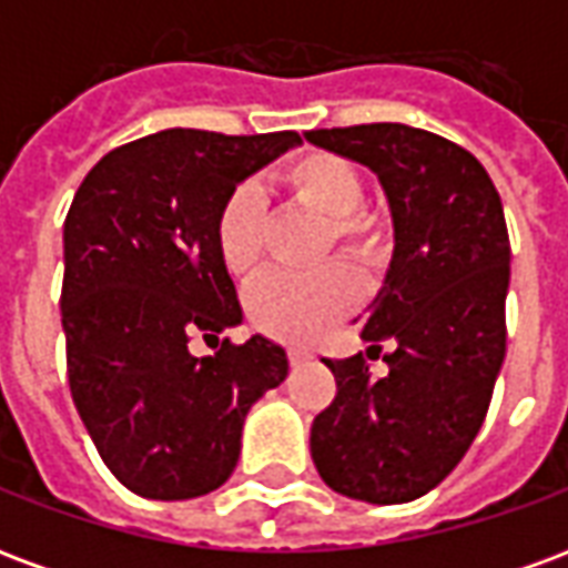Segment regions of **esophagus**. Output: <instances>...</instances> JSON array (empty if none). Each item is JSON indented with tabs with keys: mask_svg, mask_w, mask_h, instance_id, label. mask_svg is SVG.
Returning a JSON list of instances; mask_svg holds the SVG:
<instances>
[{
	"mask_svg": "<svg viewBox=\"0 0 568 568\" xmlns=\"http://www.w3.org/2000/svg\"><path fill=\"white\" fill-rule=\"evenodd\" d=\"M310 358H313V353L304 349V346H292V349H288V362H292V365H304Z\"/></svg>",
	"mask_w": 568,
	"mask_h": 568,
	"instance_id": "obj_1",
	"label": "esophagus"
}]
</instances>
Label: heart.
Masks as SVG:
<instances>
[{"label":"heart","instance_id":"obj_1","mask_svg":"<svg viewBox=\"0 0 568 568\" xmlns=\"http://www.w3.org/2000/svg\"><path fill=\"white\" fill-rule=\"evenodd\" d=\"M276 182L297 206L328 219L325 248H337L356 267H381L389 255V231L381 215L362 210V175L332 151H304L285 163ZM267 215L255 187H236L215 219V246L224 271L236 280L258 273L264 261ZM358 280L341 264L310 273H271L246 297L258 332L310 344L358 304Z\"/></svg>","mask_w":568,"mask_h":568}]
</instances>
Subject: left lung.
Segmentation results:
<instances>
[{"label":"left lung","instance_id":"8db88e82","mask_svg":"<svg viewBox=\"0 0 568 568\" xmlns=\"http://www.w3.org/2000/svg\"><path fill=\"white\" fill-rule=\"evenodd\" d=\"M307 142L377 173L393 261L362 322L368 356L325 358L337 395L310 428L320 477L341 496L402 505L459 465L505 358L511 243L499 191L471 151L407 124L310 130Z\"/></svg>","mask_w":568,"mask_h":568}]
</instances>
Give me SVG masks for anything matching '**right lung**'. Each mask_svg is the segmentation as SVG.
Returning <instances> with one entry per match:
<instances>
[{
    "label": "right lung",
    "mask_w": 568,
    "mask_h": 568,
    "mask_svg": "<svg viewBox=\"0 0 568 568\" xmlns=\"http://www.w3.org/2000/svg\"><path fill=\"white\" fill-rule=\"evenodd\" d=\"M301 136L161 130L109 151L63 224V334L72 402L109 471L145 499L219 489L240 459L248 407L288 358L252 334L191 356V334L243 322L215 219L246 175Z\"/></svg>",
    "instance_id": "obj_1"
}]
</instances>
